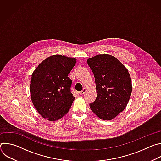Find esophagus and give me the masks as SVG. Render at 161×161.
<instances>
[{
	"mask_svg": "<svg viewBox=\"0 0 161 161\" xmlns=\"http://www.w3.org/2000/svg\"><path fill=\"white\" fill-rule=\"evenodd\" d=\"M86 88H84L81 92H80V95H83V94L86 92Z\"/></svg>",
	"mask_w": 161,
	"mask_h": 161,
	"instance_id": "esophagus-1",
	"label": "esophagus"
}]
</instances>
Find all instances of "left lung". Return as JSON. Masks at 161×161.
<instances>
[{"label": "left lung", "instance_id": "1", "mask_svg": "<svg viewBox=\"0 0 161 161\" xmlns=\"http://www.w3.org/2000/svg\"><path fill=\"white\" fill-rule=\"evenodd\" d=\"M87 63L94 73L97 91L96 99L90 108L101 120H112L128 104L132 89L130 74L111 55H97L88 58Z\"/></svg>", "mask_w": 161, "mask_h": 161}]
</instances>
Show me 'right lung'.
I'll list each match as a JSON object with an SVG mask.
<instances>
[{"label":"right lung","mask_w":161,"mask_h":161,"mask_svg":"<svg viewBox=\"0 0 161 161\" xmlns=\"http://www.w3.org/2000/svg\"><path fill=\"white\" fill-rule=\"evenodd\" d=\"M76 62L75 58L53 55L44 60L32 75L30 92L38 113L49 121H57L67 113L75 97L67 76Z\"/></svg>","instance_id":"right-lung-1"}]
</instances>
